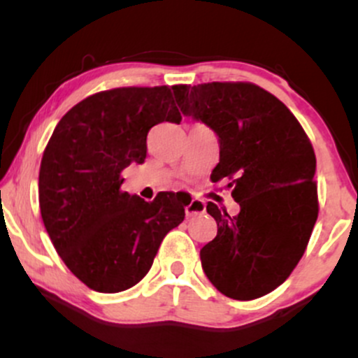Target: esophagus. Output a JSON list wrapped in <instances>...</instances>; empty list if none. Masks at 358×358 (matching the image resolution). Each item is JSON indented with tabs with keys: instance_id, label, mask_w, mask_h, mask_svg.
Listing matches in <instances>:
<instances>
[{
	"instance_id": "esophagus-1",
	"label": "esophagus",
	"mask_w": 358,
	"mask_h": 358,
	"mask_svg": "<svg viewBox=\"0 0 358 358\" xmlns=\"http://www.w3.org/2000/svg\"><path fill=\"white\" fill-rule=\"evenodd\" d=\"M203 212H205V203L199 199H193L192 202L185 207V213H187V217H193L196 215V213H203Z\"/></svg>"
}]
</instances>
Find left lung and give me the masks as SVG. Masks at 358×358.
<instances>
[{"label": "left lung", "mask_w": 358, "mask_h": 358, "mask_svg": "<svg viewBox=\"0 0 358 358\" xmlns=\"http://www.w3.org/2000/svg\"><path fill=\"white\" fill-rule=\"evenodd\" d=\"M173 92L183 116L219 136L210 178H227L241 205L232 217L207 203L217 236L200 250L205 274L232 299L264 296L296 268L318 219L310 138L278 97L250 82L175 85Z\"/></svg>", "instance_id": "1"}]
</instances>
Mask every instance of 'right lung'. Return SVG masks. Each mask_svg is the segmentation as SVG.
<instances>
[{
    "mask_svg": "<svg viewBox=\"0 0 358 358\" xmlns=\"http://www.w3.org/2000/svg\"><path fill=\"white\" fill-rule=\"evenodd\" d=\"M182 121L168 85L117 87L85 97L60 119L43 151L40 212L73 276L99 293L141 281L159 244L185 219L182 192L153 202L121 190V173L146 158V136L159 122Z\"/></svg>",
    "mask_w": 358,
    "mask_h": 358,
    "instance_id": "1",
    "label": "right lung"
}]
</instances>
